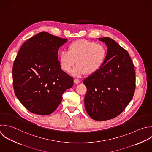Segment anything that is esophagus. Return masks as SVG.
Listing matches in <instances>:
<instances>
[{
  "label": "esophagus",
  "mask_w": 152,
  "mask_h": 152,
  "mask_svg": "<svg viewBox=\"0 0 152 152\" xmlns=\"http://www.w3.org/2000/svg\"><path fill=\"white\" fill-rule=\"evenodd\" d=\"M74 82L76 84H78L80 83V80L79 79H74Z\"/></svg>",
  "instance_id": "obj_1"
}]
</instances>
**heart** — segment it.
I'll list each match as a JSON object with an SVG mask.
<instances>
[{
  "label": "heart",
  "mask_w": 152,
  "mask_h": 152,
  "mask_svg": "<svg viewBox=\"0 0 152 152\" xmlns=\"http://www.w3.org/2000/svg\"><path fill=\"white\" fill-rule=\"evenodd\" d=\"M107 56V50L101 44L86 39H79L71 43L68 51L60 54V64L65 72L69 73L75 65L73 75L80 76L86 72L91 75L98 72L104 65Z\"/></svg>",
  "instance_id": "b5f03b06"
}]
</instances>
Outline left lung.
Returning <instances> with one entry per match:
<instances>
[{
    "label": "left lung",
    "instance_id": "8db88e82",
    "mask_svg": "<svg viewBox=\"0 0 152 152\" xmlns=\"http://www.w3.org/2000/svg\"><path fill=\"white\" fill-rule=\"evenodd\" d=\"M108 51L103 66L83 80L84 102L88 115L96 121L120 115L132 99L136 89L134 64L128 52L114 39L99 38Z\"/></svg>",
    "mask_w": 152,
    "mask_h": 152
}]
</instances>
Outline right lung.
I'll return each instance as SVG.
<instances>
[{
  "instance_id": "1",
  "label": "right lung",
  "mask_w": 152,
  "mask_h": 152,
  "mask_svg": "<svg viewBox=\"0 0 152 152\" xmlns=\"http://www.w3.org/2000/svg\"><path fill=\"white\" fill-rule=\"evenodd\" d=\"M67 39L41 32L26 41L19 50L13 69L15 95L32 113L47 115L62 101L63 94L73 85L63 72L58 51Z\"/></svg>"
}]
</instances>
